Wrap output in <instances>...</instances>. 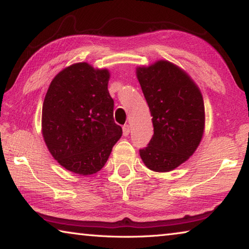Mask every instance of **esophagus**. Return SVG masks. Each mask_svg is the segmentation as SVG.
<instances>
[{
  "label": "esophagus",
  "mask_w": 249,
  "mask_h": 249,
  "mask_svg": "<svg viewBox=\"0 0 249 249\" xmlns=\"http://www.w3.org/2000/svg\"><path fill=\"white\" fill-rule=\"evenodd\" d=\"M128 134H129V126L126 124L123 126V135L124 136H128Z\"/></svg>",
  "instance_id": "obj_1"
}]
</instances>
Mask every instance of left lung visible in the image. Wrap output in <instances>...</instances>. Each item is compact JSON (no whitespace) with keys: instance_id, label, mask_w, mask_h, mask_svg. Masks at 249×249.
I'll return each mask as SVG.
<instances>
[{"instance_id":"left-lung-1","label":"left lung","mask_w":249,"mask_h":249,"mask_svg":"<svg viewBox=\"0 0 249 249\" xmlns=\"http://www.w3.org/2000/svg\"><path fill=\"white\" fill-rule=\"evenodd\" d=\"M136 75L153 116L154 135L140 150L142 162L156 172L176 169L190 158L204 132V102L187 72L167 60L136 68Z\"/></svg>"}]
</instances>
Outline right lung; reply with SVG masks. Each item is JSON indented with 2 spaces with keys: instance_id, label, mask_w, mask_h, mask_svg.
Listing matches in <instances>:
<instances>
[{
  "instance_id": "obj_1",
  "label": "right lung",
  "mask_w": 249,
  "mask_h": 249,
  "mask_svg": "<svg viewBox=\"0 0 249 249\" xmlns=\"http://www.w3.org/2000/svg\"><path fill=\"white\" fill-rule=\"evenodd\" d=\"M107 69L78 62L61 70L46 93L41 133L46 146L67 170L93 175L104 167L122 127L113 117Z\"/></svg>"
}]
</instances>
